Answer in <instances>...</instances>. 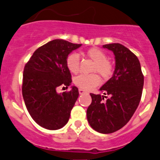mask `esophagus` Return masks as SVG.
I'll use <instances>...</instances> for the list:
<instances>
[{
  "label": "esophagus",
  "instance_id": "34e87169",
  "mask_svg": "<svg viewBox=\"0 0 160 160\" xmlns=\"http://www.w3.org/2000/svg\"><path fill=\"white\" fill-rule=\"evenodd\" d=\"M86 91L84 89H82V88H79V93L80 94H83V93H85Z\"/></svg>",
  "mask_w": 160,
  "mask_h": 160
}]
</instances>
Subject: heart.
Instances as JSON below:
<instances>
[{
	"label": "heart",
	"mask_w": 160,
	"mask_h": 160,
	"mask_svg": "<svg viewBox=\"0 0 160 160\" xmlns=\"http://www.w3.org/2000/svg\"><path fill=\"white\" fill-rule=\"evenodd\" d=\"M86 55L94 61L92 72H98L104 79H109L113 72V65L107 59L105 51L97 48L92 47L86 51ZM80 59L78 54L71 53L66 59V66L72 73H77L80 70ZM100 76L96 73L92 74H81L75 78L74 83L80 88L91 90L100 84Z\"/></svg>",
	"instance_id": "b5f03b06"
}]
</instances>
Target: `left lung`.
Returning a JSON list of instances; mask_svg holds the SVG:
<instances>
[{
	"instance_id": "8db88e82",
	"label": "left lung",
	"mask_w": 160,
	"mask_h": 160,
	"mask_svg": "<svg viewBox=\"0 0 160 160\" xmlns=\"http://www.w3.org/2000/svg\"><path fill=\"white\" fill-rule=\"evenodd\" d=\"M113 52L116 66L113 76L100 90L104 96L90 93L92 103L87 109L91 127L101 134H110L122 128L130 121L140 102L144 76L139 60L120 43L103 45Z\"/></svg>"
}]
</instances>
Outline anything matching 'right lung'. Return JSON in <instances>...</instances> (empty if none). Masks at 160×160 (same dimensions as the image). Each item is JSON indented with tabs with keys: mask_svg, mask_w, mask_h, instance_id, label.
Wrapping results in <instances>:
<instances>
[{
	"mask_svg": "<svg viewBox=\"0 0 160 160\" xmlns=\"http://www.w3.org/2000/svg\"><path fill=\"white\" fill-rule=\"evenodd\" d=\"M81 44L55 39L34 52L26 63L22 80V96L26 109L37 124L47 130H59L68 123L71 110L79 97L73 86L68 92L57 93L59 86L68 88L72 75L66 59Z\"/></svg>",
	"mask_w": 160,
	"mask_h": 160,
	"instance_id": "add662e5",
	"label": "right lung"
}]
</instances>
